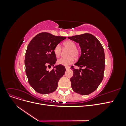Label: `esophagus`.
Masks as SVG:
<instances>
[{"instance_id":"esophagus-1","label":"esophagus","mask_w":126,"mask_h":126,"mask_svg":"<svg viewBox=\"0 0 126 126\" xmlns=\"http://www.w3.org/2000/svg\"><path fill=\"white\" fill-rule=\"evenodd\" d=\"M65 68L66 70H68L69 69H70V67H68V66H66Z\"/></svg>"}]
</instances>
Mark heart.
<instances>
[{
	"label": "heart",
	"mask_w": 126,
	"mask_h": 126,
	"mask_svg": "<svg viewBox=\"0 0 126 126\" xmlns=\"http://www.w3.org/2000/svg\"><path fill=\"white\" fill-rule=\"evenodd\" d=\"M63 47L69 49L68 55L69 57L66 58H61L57 61V63L61 65L67 66L74 63V57L77 58L80 54L79 49L76 47V44L75 42L71 40H68L63 43ZM62 51V48L59 44L57 45L54 48V52L57 57H59L61 55Z\"/></svg>",
	"instance_id": "1"
}]
</instances>
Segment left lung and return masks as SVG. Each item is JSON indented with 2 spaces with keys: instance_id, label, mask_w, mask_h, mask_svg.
<instances>
[{
  "instance_id": "left-lung-1",
  "label": "left lung",
  "mask_w": 126,
  "mask_h": 126,
  "mask_svg": "<svg viewBox=\"0 0 126 126\" xmlns=\"http://www.w3.org/2000/svg\"><path fill=\"white\" fill-rule=\"evenodd\" d=\"M68 38L78 43L81 48V56L75 65L70 78L72 89L75 93L88 95L96 90L104 78L105 70V52L100 41L90 33L69 37ZM82 67L83 69H81Z\"/></svg>"
}]
</instances>
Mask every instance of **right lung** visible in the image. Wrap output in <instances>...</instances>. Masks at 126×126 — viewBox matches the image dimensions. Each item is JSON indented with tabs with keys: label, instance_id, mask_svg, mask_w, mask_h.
Wrapping results in <instances>:
<instances>
[{
	"label": "right lung",
	"instance_id": "add662e5",
	"mask_svg": "<svg viewBox=\"0 0 126 126\" xmlns=\"http://www.w3.org/2000/svg\"><path fill=\"white\" fill-rule=\"evenodd\" d=\"M66 37L56 36L48 32L37 35L30 41L26 52L25 63L28 82L36 92L48 94L55 91L58 82L64 74V66L55 64L57 59L54 49Z\"/></svg>",
	"mask_w": 126,
	"mask_h": 126
}]
</instances>
